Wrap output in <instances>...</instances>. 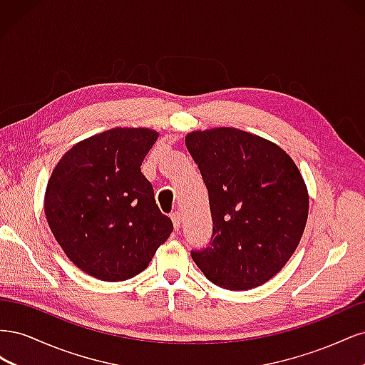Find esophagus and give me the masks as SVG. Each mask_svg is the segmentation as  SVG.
Instances as JSON below:
<instances>
[{"label": "esophagus", "mask_w": 365, "mask_h": 365, "mask_svg": "<svg viewBox=\"0 0 365 365\" xmlns=\"http://www.w3.org/2000/svg\"><path fill=\"white\" fill-rule=\"evenodd\" d=\"M170 217H172V222H173L175 230H180V225H181V213H180V212H173V213L170 215Z\"/></svg>", "instance_id": "esophagus-1"}]
</instances>
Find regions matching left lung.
<instances>
[{"mask_svg": "<svg viewBox=\"0 0 365 365\" xmlns=\"http://www.w3.org/2000/svg\"><path fill=\"white\" fill-rule=\"evenodd\" d=\"M185 146L208 190L213 235L192 257L205 277L231 291L272 279L297 250L309 196L292 158L274 143L235 128L195 130Z\"/></svg>", "mask_w": 365, "mask_h": 365, "instance_id": "8db88e82", "label": "left lung"}]
</instances>
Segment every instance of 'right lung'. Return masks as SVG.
Here are the masks:
<instances>
[{
    "label": "right lung",
    "instance_id": "obj_1",
    "mask_svg": "<svg viewBox=\"0 0 365 365\" xmlns=\"http://www.w3.org/2000/svg\"><path fill=\"white\" fill-rule=\"evenodd\" d=\"M158 138L146 128H114L77 143L46 190L47 222L67 257L103 282L148 268L173 231L140 165Z\"/></svg>",
    "mask_w": 365,
    "mask_h": 365
}]
</instances>
